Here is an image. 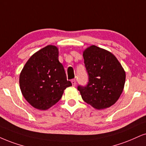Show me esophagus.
I'll list each match as a JSON object with an SVG mask.
<instances>
[{
  "label": "esophagus",
  "mask_w": 146,
  "mask_h": 146,
  "mask_svg": "<svg viewBox=\"0 0 146 146\" xmlns=\"http://www.w3.org/2000/svg\"><path fill=\"white\" fill-rule=\"evenodd\" d=\"M71 82H72V86H76V80H75V79H72V80H71Z\"/></svg>",
  "instance_id": "34e87169"
}]
</instances>
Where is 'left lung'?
Segmentation results:
<instances>
[{
	"label": "left lung",
	"instance_id": "1",
	"mask_svg": "<svg viewBox=\"0 0 146 146\" xmlns=\"http://www.w3.org/2000/svg\"><path fill=\"white\" fill-rule=\"evenodd\" d=\"M89 82L78 86L82 100L97 110L110 108L123 93L126 74L123 66L111 52L95 45L83 51Z\"/></svg>",
	"mask_w": 146,
	"mask_h": 146
}]
</instances>
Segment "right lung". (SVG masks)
<instances>
[{"label": "right lung", "mask_w": 146, "mask_h": 146, "mask_svg": "<svg viewBox=\"0 0 146 146\" xmlns=\"http://www.w3.org/2000/svg\"><path fill=\"white\" fill-rule=\"evenodd\" d=\"M58 57V48L47 45L30 57L19 75L23 96L38 110L50 108L62 98L64 90L72 86Z\"/></svg>", "instance_id": "add662e5"}]
</instances>
